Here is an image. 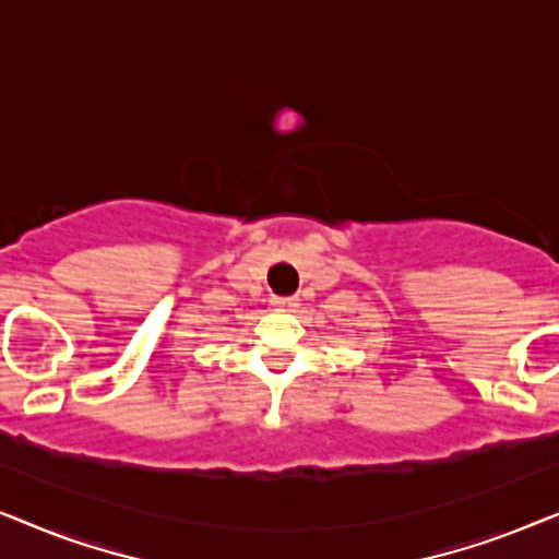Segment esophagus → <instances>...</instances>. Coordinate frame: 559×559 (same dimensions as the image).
I'll list each match as a JSON object with an SVG mask.
<instances>
[{"mask_svg":"<svg viewBox=\"0 0 559 559\" xmlns=\"http://www.w3.org/2000/svg\"><path fill=\"white\" fill-rule=\"evenodd\" d=\"M300 300L297 297H272V308L280 310V312H293Z\"/></svg>","mask_w":559,"mask_h":559,"instance_id":"obj_1","label":"esophagus"}]
</instances>
